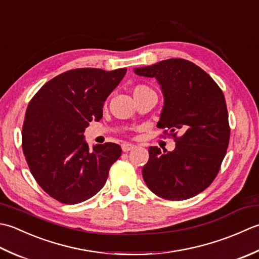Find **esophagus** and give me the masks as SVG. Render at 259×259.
Listing matches in <instances>:
<instances>
[{"mask_svg": "<svg viewBox=\"0 0 259 259\" xmlns=\"http://www.w3.org/2000/svg\"><path fill=\"white\" fill-rule=\"evenodd\" d=\"M134 149H135V145H133V144H130V143H124V144H122V150H123V152H130V151L134 150Z\"/></svg>", "mask_w": 259, "mask_h": 259, "instance_id": "esophagus-1", "label": "esophagus"}]
</instances>
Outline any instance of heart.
<instances>
[{
  "mask_svg": "<svg viewBox=\"0 0 259 259\" xmlns=\"http://www.w3.org/2000/svg\"><path fill=\"white\" fill-rule=\"evenodd\" d=\"M149 92H153V91L146 85H136L133 87V89H132V93H133L134 98L140 97V96H142V95H144Z\"/></svg>",
  "mask_w": 259,
  "mask_h": 259,
  "instance_id": "1",
  "label": "heart"
}]
</instances>
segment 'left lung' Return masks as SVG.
Wrapping results in <instances>:
<instances>
[{"label": "left lung", "instance_id": "obj_1", "mask_svg": "<svg viewBox=\"0 0 259 259\" xmlns=\"http://www.w3.org/2000/svg\"><path fill=\"white\" fill-rule=\"evenodd\" d=\"M134 72L160 83L164 106L157 127L176 141L172 152L149 147V161L142 168L146 186L166 200L197 196L217 177L228 149L230 127L223 91L201 68L184 59L162 60Z\"/></svg>", "mask_w": 259, "mask_h": 259}]
</instances>
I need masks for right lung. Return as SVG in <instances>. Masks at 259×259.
<instances>
[{"label": "right lung", "mask_w": 259, "mask_h": 259, "mask_svg": "<svg viewBox=\"0 0 259 259\" xmlns=\"http://www.w3.org/2000/svg\"><path fill=\"white\" fill-rule=\"evenodd\" d=\"M126 70H68L30 100L22 127L25 160L39 186L59 202L76 204L94 197L122 154L110 142L89 150L83 132L92 120L102 119L105 100Z\"/></svg>", "instance_id": "1"}]
</instances>
